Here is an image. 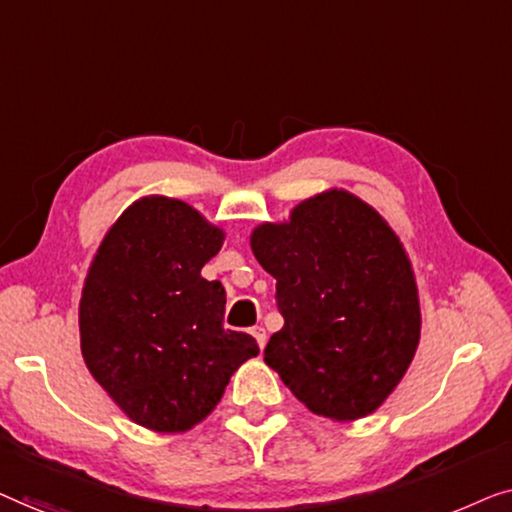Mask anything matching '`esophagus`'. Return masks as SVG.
<instances>
[{"label": "esophagus", "mask_w": 512, "mask_h": 512, "mask_svg": "<svg viewBox=\"0 0 512 512\" xmlns=\"http://www.w3.org/2000/svg\"><path fill=\"white\" fill-rule=\"evenodd\" d=\"M250 334L255 336L259 350H264V345H266V331H264V327H253V329H250Z\"/></svg>", "instance_id": "34e87169"}]
</instances>
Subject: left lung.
Wrapping results in <instances>:
<instances>
[{
    "mask_svg": "<svg viewBox=\"0 0 512 512\" xmlns=\"http://www.w3.org/2000/svg\"><path fill=\"white\" fill-rule=\"evenodd\" d=\"M250 248L276 278L285 320L264 362L315 415H371L420 343V299L399 236L355 194L327 190L287 222L259 225Z\"/></svg>",
    "mask_w": 512,
    "mask_h": 512,
    "instance_id": "left-lung-1",
    "label": "left lung"
}]
</instances>
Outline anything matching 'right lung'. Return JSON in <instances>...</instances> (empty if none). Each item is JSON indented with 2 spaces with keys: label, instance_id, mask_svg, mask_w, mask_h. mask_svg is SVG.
Returning a JSON list of instances; mask_svg holds the SVG:
<instances>
[{
  "label": "right lung",
  "instance_id": "add662e5",
  "mask_svg": "<svg viewBox=\"0 0 512 512\" xmlns=\"http://www.w3.org/2000/svg\"><path fill=\"white\" fill-rule=\"evenodd\" d=\"M222 241L225 232L185 201L143 197L92 259L78 306L83 359L141 427L192 429L234 371L257 357L253 336L222 327L225 287L201 278Z\"/></svg>",
  "mask_w": 512,
  "mask_h": 512
}]
</instances>
